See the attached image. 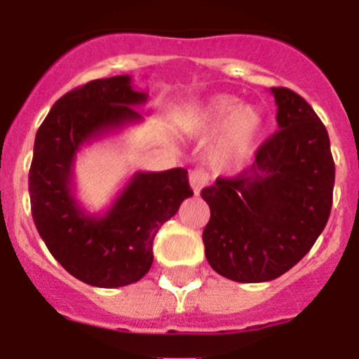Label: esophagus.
Instances as JSON below:
<instances>
[{"label": "esophagus", "mask_w": 359, "mask_h": 359, "mask_svg": "<svg viewBox=\"0 0 359 359\" xmlns=\"http://www.w3.org/2000/svg\"><path fill=\"white\" fill-rule=\"evenodd\" d=\"M189 182L192 190H194V194L199 196L201 190L208 185V174L201 169H196L189 174Z\"/></svg>", "instance_id": "34e87169"}]
</instances>
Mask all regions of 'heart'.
Here are the masks:
<instances>
[{"instance_id":"1","label":"heart","mask_w":359,"mask_h":359,"mask_svg":"<svg viewBox=\"0 0 359 359\" xmlns=\"http://www.w3.org/2000/svg\"><path fill=\"white\" fill-rule=\"evenodd\" d=\"M187 128L199 136L217 131L208 152L210 163L223 172H236L255 156L266 118L255 106L239 104L233 95L219 93L190 111Z\"/></svg>"}]
</instances>
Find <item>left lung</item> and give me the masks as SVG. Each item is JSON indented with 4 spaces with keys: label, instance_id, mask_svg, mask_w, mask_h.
<instances>
[{
    "label": "left lung",
    "instance_id": "left-lung-1",
    "mask_svg": "<svg viewBox=\"0 0 359 359\" xmlns=\"http://www.w3.org/2000/svg\"><path fill=\"white\" fill-rule=\"evenodd\" d=\"M278 131L259 147L250 172L203 189L210 221L205 255L219 275L268 282L297 264L327 224L334 161L322 120L300 95L271 88Z\"/></svg>",
    "mask_w": 359,
    "mask_h": 359
}]
</instances>
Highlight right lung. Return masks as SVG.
<instances>
[{"instance_id": "obj_1", "label": "right lung", "mask_w": 359, "mask_h": 359, "mask_svg": "<svg viewBox=\"0 0 359 359\" xmlns=\"http://www.w3.org/2000/svg\"><path fill=\"white\" fill-rule=\"evenodd\" d=\"M149 95L129 75L97 79L53 104L34 144L28 192L41 239L59 264L95 287L138 282L152 264L161 224L194 194L187 169L135 172L102 214H90L75 196V160L91 142L142 122L135 107Z\"/></svg>"}]
</instances>
